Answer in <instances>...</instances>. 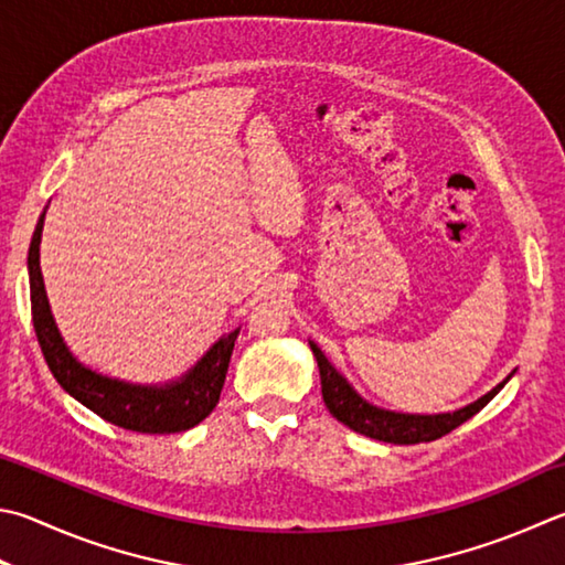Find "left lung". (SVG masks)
Returning <instances> with one entry per match:
<instances>
[{
  "mask_svg": "<svg viewBox=\"0 0 565 565\" xmlns=\"http://www.w3.org/2000/svg\"><path fill=\"white\" fill-rule=\"evenodd\" d=\"M312 354L319 366V379H322V398L329 413L334 415L339 423H344L347 428L354 433L366 435L381 443L393 445H415V443H430L438 440L443 435L455 430L457 425L470 420L475 413H480L489 401H492L499 391L504 388V383L514 376V371L502 383L484 393L482 398H477L470 406L452 413H438V415H413V413H396L379 408L374 403H369L351 388V383L339 374V371L329 364V359L322 354L315 342H310Z\"/></svg>",
  "mask_w": 565,
  "mask_h": 565,
  "instance_id": "1",
  "label": "left lung"
}]
</instances>
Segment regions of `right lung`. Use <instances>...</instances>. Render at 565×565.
<instances>
[{
  "label": "right lung",
  "instance_id": "right-lung-1",
  "mask_svg": "<svg viewBox=\"0 0 565 565\" xmlns=\"http://www.w3.org/2000/svg\"><path fill=\"white\" fill-rule=\"evenodd\" d=\"M44 214H41L36 223L34 238H31L29 246V287L31 319H34L39 347L44 351L53 379L61 383L63 391L83 403L85 408L98 413L103 420L117 425V428L150 435L182 433L194 428L216 408L238 329L221 337L182 379L164 383V386H140V383L117 381L83 366L71 354L66 342H63L49 307L44 275H41L39 265Z\"/></svg>",
  "mask_w": 565,
  "mask_h": 565
}]
</instances>
